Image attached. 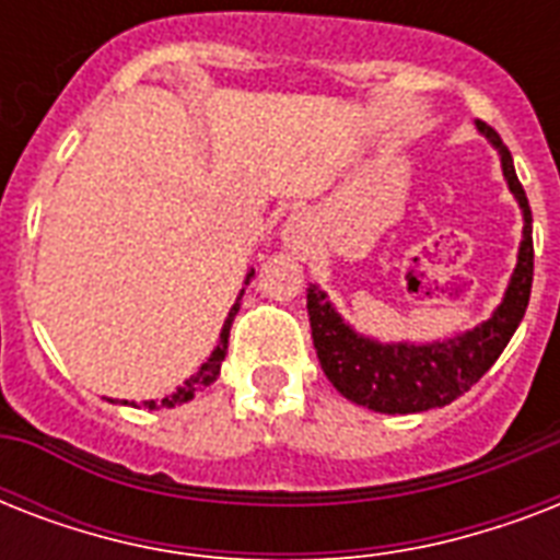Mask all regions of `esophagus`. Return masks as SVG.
<instances>
[{"instance_id": "esophagus-1", "label": "esophagus", "mask_w": 560, "mask_h": 560, "mask_svg": "<svg viewBox=\"0 0 560 560\" xmlns=\"http://www.w3.org/2000/svg\"><path fill=\"white\" fill-rule=\"evenodd\" d=\"M284 244L290 249H305L307 237H311V218H307L305 211H296V214H290V220L284 223Z\"/></svg>"}]
</instances>
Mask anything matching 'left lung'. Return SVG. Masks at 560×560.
Listing matches in <instances>:
<instances>
[{
	"instance_id": "8db88e82",
	"label": "left lung",
	"mask_w": 560,
	"mask_h": 560,
	"mask_svg": "<svg viewBox=\"0 0 560 560\" xmlns=\"http://www.w3.org/2000/svg\"><path fill=\"white\" fill-rule=\"evenodd\" d=\"M479 130L500 148L503 174L521 202L523 223H526L512 284L505 290L503 305L497 307L488 323L465 337L439 346H377L358 337L334 314L323 290L307 288V316H311V337H314L319 366L337 392L360 407L389 412V416H407V412H424L451 404L494 366V360L503 354L526 314L532 272H535L529 200L514 174L512 153L503 148V139L497 136L494 127L482 121Z\"/></svg>"
}]
</instances>
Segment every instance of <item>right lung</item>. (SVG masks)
Here are the masks:
<instances>
[{
    "label": "right lung",
    "instance_id": "add662e5",
    "mask_svg": "<svg viewBox=\"0 0 560 560\" xmlns=\"http://www.w3.org/2000/svg\"><path fill=\"white\" fill-rule=\"evenodd\" d=\"M249 279H253V272L246 276V284H249ZM244 296V293H241ZM237 314V305L229 311L226 316V325H223V331H220V342H218V349L211 351V358L206 360L200 366V372L191 374L183 386H179L174 395H168V398H162V400H144V407L148 409H160V407H177V404H186V400H191L194 395L200 389H206L209 383L218 381V374H220V363H223V358H226V349H229V328H232V319H235Z\"/></svg>",
    "mask_w": 560,
    "mask_h": 560
}]
</instances>
